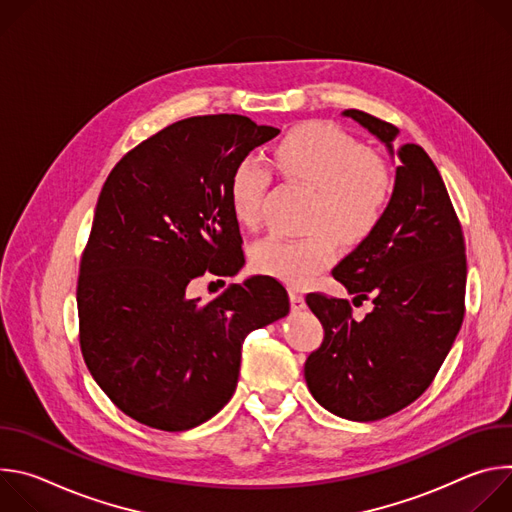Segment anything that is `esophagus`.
<instances>
[{
  "label": "esophagus",
  "mask_w": 512,
  "mask_h": 512,
  "mask_svg": "<svg viewBox=\"0 0 512 512\" xmlns=\"http://www.w3.org/2000/svg\"><path fill=\"white\" fill-rule=\"evenodd\" d=\"M289 302H291V310H304L306 308V300L298 291V287H289Z\"/></svg>",
  "instance_id": "esophagus-1"
}]
</instances>
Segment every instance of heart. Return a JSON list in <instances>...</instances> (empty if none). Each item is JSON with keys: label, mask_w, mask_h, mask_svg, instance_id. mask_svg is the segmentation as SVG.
Returning <instances> with one entry per match:
<instances>
[{"label": "heart", "mask_w": 512, "mask_h": 512, "mask_svg": "<svg viewBox=\"0 0 512 512\" xmlns=\"http://www.w3.org/2000/svg\"><path fill=\"white\" fill-rule=\"evenodd\" d=\"M271 166L287 180L314 190L308 235L300 239L267 237L253 247L251 261L257 271L304 285L336 255L332 233L346 245L369 239L379 227L391 200V174L385 162L364 152L346 131L312 121L285 133L269 156ZM269 176L253 160L239 162L227 184V200L235 221L255 229Z\"/></svg>", "instance_id": "1"}]
</instances>
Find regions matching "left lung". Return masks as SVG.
Returning a JSON list of instances; mask_svg holds the SVG:
<instances>
[{
    "instance_id": "8db88e82",
    "label": "left lung",
    "mask_w": 512,
    "mask_h": 512,
    "mask_svg": "<svg viewBox=\"0 0 512 512\" xmlns=\"http://www.w3.org/2000/svg\"><path fill=\"white\" fill-rule=\"evenodd\" d=\"M399 160L379 227L332 275L352 304L373 312L354 320L346 300L308 294L324 340L304 367L314 399L350 421H377L413 403L446 360L464 320L466 247L446 184L415 143L397 145L399 129L346 109Z\"/></svg>"
}]
</instances>
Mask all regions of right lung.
Returning a JSON list of instances; mask_svg holds the SVG:
<instances>
[{
  "mask_svg": "<svg viewBox=\"0 0 512 512\" xmlns=\"http://www.w3.org/2000/svg\"><path fill=\"white\" fill-rule=\"evenodd\" d=\"M277 133L227 113L176 121L123 156L99 194L77 287L81 350L105 395L143 425L186 431L214 417L237 389L245 336L289 312L269 275L208 304L186 296L206 269L245 265L227 184Z\"/></svg>",
  "mask_w": 512,
  "mask_h": 512,
  "instance_id": "add662e5",
  "label": "right lung"
}]
</instances>
